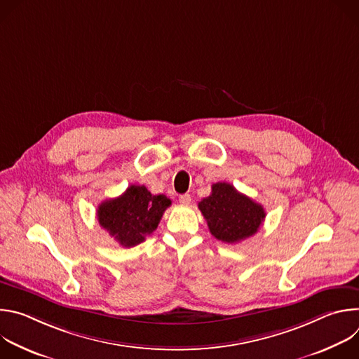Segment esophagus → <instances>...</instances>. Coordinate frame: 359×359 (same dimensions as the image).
Instances as JSON below:
<instances>
[{"mask_svg":"<svg viewBox=\"0 0 359 359\" xmlns=\"http://www.w3.org/2000/svg\"><path fill=\"white\" fill-rule=\"evenodd\" d=\"M179 201L182 203V204H189L190 201H191V198H190V194H182V196H179Z\"/></svg>","mask_w":359,"mask_h":359,"instance_id":"1","label":"esophagus"}]
</instances>
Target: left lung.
I'll list each match as a JSON object with an SVG mask.
<instances>
[{
    "label": "left lung",
    "mask_w": 359,
    "mask_h": 359,
    "mask_svg": "<svg viewBox=\"0 0 359 359\" xmlns=\"http://www.w3.org/2000/svg\"><path fill=\"white\" fill-rule=\"evenodd\" d=\"M198 209L210 233L217 240L230 244L254 236L266 219L262 204L226 182L215 183L210 196L198 203Z\"/></svg>",
    "instance_id": "8db88e82"
}]
</instances>
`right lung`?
<instances>
[{"label": "right lung", "mask_w": 359, "mask_h": 359, "mask_svg": "<svg viewBox=\"0 0 359 359\" xmlns=\"http://www.w3.org/2000/svg\"><path fill=\"white\" fill-rule=\"evenodd\" d=\"M165 194H151L144 186L132 184L116 198L97 206V222L122 247H135L158 229L170 206Z\"/></svg>", "instance_id": "1"}]
</instances>
